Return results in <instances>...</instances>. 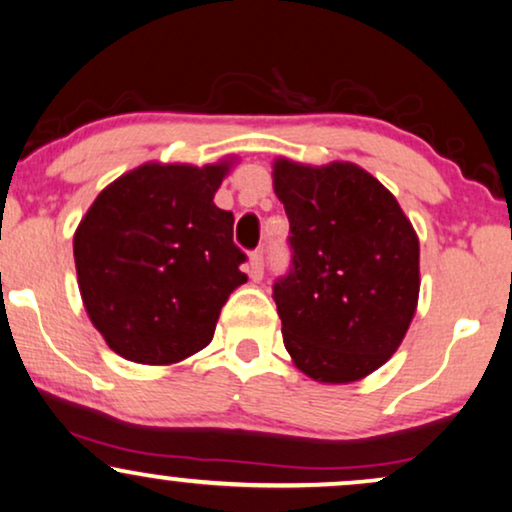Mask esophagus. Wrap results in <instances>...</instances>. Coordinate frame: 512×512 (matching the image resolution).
Wrapping results in <instances>:
<instances>
[{
  "instance_id": "1",
  "label": "esophagus",
  "mask_w": 512,
  "mask_h": 512,
  "mask_svg": "<svg viewBox=\"0 0 512 512\" xmlns=\"http://www.w3.org/2000/svg\"><path fill=\"white\" fill-rule=\"evenodd\" d=\"M262 274H264V252L262 250L250 252V276L255 278V281H260Z\"/></svg>"
}]
</instances>
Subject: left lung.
Wrapping results in <instances>:
<instances>
[{
  "mask_svg": "<svg viewBox=\"0 0 512 512\" xmlns=\"http://www.w3.org/2000/svg\"><path fill=\"white\" fill-rule=\"evenodd\" d=\"M290 264L274 281L283 345L321 383H352L397 352L418 304V236L397 198L352 163L278 160Z\"/></svg>",
  "mask_w": 512,
  "mask_h": 512,
  "instance_id": "obj_1",
  "label": "left lung"
}]
</instances>
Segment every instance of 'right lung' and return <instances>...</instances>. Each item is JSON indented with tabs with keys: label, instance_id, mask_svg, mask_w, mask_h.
<instances>
[{
	"label": "right lung",
	"instance_id": "obj_1",
	"mask_svg": "<svg viewBox=\"0 0 512 512\" xmlns=\"http://www.w3.org/2000/svg\"><path fill=\"white\" fill-rule=\"evenodd\" d=\"M226 170L141 165L106 186L77 226L84 309L120 357L174 364L200 352L226 297L248 281L234 215L212 203Z\"/></svg>",
	"mask_w": 512,
	"mask_h": 512
}]
</instances>
